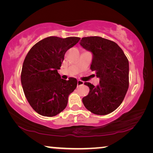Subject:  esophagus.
Listing matches in <instances>:
<instances>
[{
  "label": "esophagus",
  "instance_id": "1",
  "mask_svg": "<svg viewBox=\"0 0 153 153\" xmlns=\"http://www.w3.org/2000/svg\"><path fill=\"white\" fill-rule=\"evenodd\" d=\"M84 82L82 81V80H77V86H82V85H84Z\"/></svg>",
  "mask_w": 153,
  "mask_h": 153
}]
</instances>
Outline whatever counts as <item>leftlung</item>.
I'll return each instance as SVG.
<instances>
[{"instance_id":"8db88e82","label":"left lung","mask_w":153,"mask_h":153,"mask_svg":"<svg viewBox=\"0 0 153 153\" xmlns=\"http://www.w3.org/2000/svg\"><path fill=\"white\" fill-rule=\"evenodd\" d=\"M79 44L92 52L90 69L100 78L97 86L84 83L89 87L90 92L82 98L83 104L96 115H107L121 104L128 91V59L117 44L99 36L82 38Z\"/></svg>"}]
</instances>
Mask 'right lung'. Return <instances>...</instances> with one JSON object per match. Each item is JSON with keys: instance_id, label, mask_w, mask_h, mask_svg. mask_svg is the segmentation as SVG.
Returning <instances> with one entry per match:
<instances>
[{"instance_id": "right-lung-1", "label": "right lung", "mask_w": 153, "mask_h": 153, "mask_svg": "<svg viewBox=\"0 0 153 153\" xmlns=\"http://www.w3.org/2000/svg\"><path fill=\"white\" fill-rule=\"evenodd\" d=\"M80 38L50 36L39 41L28 52L23 63L21 82L25 97L36 113L53 117L67 107L69 95L76 88L74 77L61 79L65 54Z\"/></svg>"}]
</instances>
